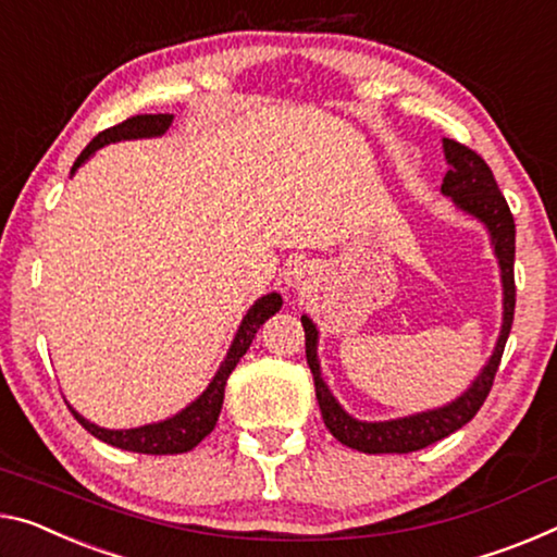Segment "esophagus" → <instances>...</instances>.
I'll list each match as a JSON object with an SVG mask.
<instances>
[{
    "instance_id": "1",
    "label": "esophagus",
    "mask_w": 557,
    "mask_h": 557,
    "mask_svg": "<svg viewBox=\"0 0 557 557\" xmlns=\"http://www.w3.org/2000/svg\"><path fill=\"white\" fill-rule=\"evenodd\" d=\"M301 273H304L301 269H296L294 273H290V281H288V284H294V286H301V278H304Z\"/></svg>"
}]
</instances>
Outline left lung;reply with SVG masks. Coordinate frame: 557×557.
<instances>
[{
    "instance_id": "left-lung-1",
    "label": "left lung",
    "mask_w": 557,
    "mask_h": 557,
    "mask_svg": "<svg viewBox=\"0 0 557 557\" xmlns=\"http://www.w3.org/2000/svg\"><path fill=\"white\" fill-rule=\"evenodd\" d=\"M443 151L448 159V174L443 178L441 191L450 196L453 203L460 211L470 213V216L481 221L491 234L493 251L498 256L500 267V281H503V326L498 344L493 348V356L487 358L483 371L478 379L470 383V388L450 400L448 406L423 410V413L396 418V421H379L366 423L356 421L348 416L326 383L321 379L319 356H315V346H319V331H315L313 321L308 315H301L304 331H306V361L313 373L315 398H319V408L333 438H338L344 446L356 448L361 453H410L421 450L431 443L446 438V435L456 433L463 428L470 418H473L481 406L485 404L487 393L493 388L495 373H498L503 348H506L508 333L512 326V313H516V276H512V263H516V221L508 209L506 196L500 194L498 184L491 166L478 157L473 149L463 147V144L443 139Z\"/></svg>"
}]
</instances>
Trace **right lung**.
I'll return each instance as SVG.
<instances>
[{
    "label": "right lung",
    "instance_id": "1",
    "mask_svg": "<svg viewBox=\"0 0 557 557\" xmlns=\"http://www.w3.org/2000/svg\"><path fill=\"white\" fill-rule=\"evenodd\" d=\"M171 122H174V114H139V116L126 119V122H122V124L111 126V129H104L101 134L94 136V139L89 141V147L84 149L79 157H76L72 174L91 157L94 151L107 147V144L161 136L169 129ZM281 304H284L281 294H267L249 308V313L244 315L242 326H238L234 341H231V348L224 358V363L219 366V371H216V375H213V381L209 383V388L203 391L201 396L194 400V404H189L184 410H178L176 416L166 418V421L129 428V431H109V428H99L91 421H87V418L76 413L72 406H70V410L74 413L76 421H79L94 435V438L104 441L114 448L132 450V453H147V456H174V453H186V450L196 448L213 431V425H216V421H219L221 406H224L226 381H228L231 371H234L236 363L242 361V356L249 350L256 331L261 329V323L269 321L271 315L278 311Z\"/></svg>",
    "mask_w": 557,
    "mask_h": 557
}]
</instances>
